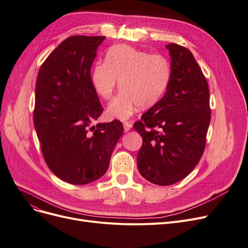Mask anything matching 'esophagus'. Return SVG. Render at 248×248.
<instances>
[{
  "instance_id": "obj_1",
  "label": "esophagus",
  "mask_w": 248,
  "mask_h": 248,
  "mask_svg": "<svg viewBox=\"0 0 248 248\" xmlns=\"http://www.w3.org/2000/svg\"><path fill=\"white\" fill-rule=\"evenodd\" d=\"M132 126H133V124L130 122H124V132L130 131L131 128H132Z\"/></svg>"
}]
</instances>
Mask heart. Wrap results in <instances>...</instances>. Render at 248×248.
I'll return each mask as SVG.
<instances>
[{
	"mask_svg": "<svg viewBox=\"0 0 248 248\" xmlns=\"http://www.w3.org/2000/svg\"><path fill=\"white\" fill-rule=\"evenodd\" d=\"M171 77L168 59L160 53H149L131 46H111L105 62L95 63L91 83L100 97L110 99L120 81L121 93L107 107L110 118L127 120L136 109L155 105L166 91Z\"/></svg>",
	"mask_w": 248,
	"mask_h": 248,
	"instance_id": "b5f03b06",
	"label": "heart"
}]
</instances>
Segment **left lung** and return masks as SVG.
Here are the masks:
<instances>
[{"mask_svg": "<svg viewBox=\"0 0 248 248\" xmlns=\"http://www.w3.org/2000/svg\"><path fill=\"white\" fill-rule=\"evenodd\" d=\"M166 48L171 57L166 93L134 124L143 138L139 171L158 186L176 184L197 166L211 122L209 85L192 53L176 44Z\"/></svg>", "mask_w": 248, "mask_h": 248, "instance_id": "obj_1", "label": "left lung"}]
</instances>
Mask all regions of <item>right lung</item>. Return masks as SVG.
<instances>
[{
	"label": "right lung",
	"mask_w": 248,
	"mask_h": 248,
	"mask_svg": "<svg viewBox=\"0 0 248 248\" xmlns=\"http://www.w3.org/2000/svg\"><path fill=\"white\" fill-rule=\"evenodd\" d=\"M105 36L64 39L39 69L35 86L34 127L46 163L71 185L100 178L124 133L122 122L90 124L103 107L91 83L96 49Z\"/></svg>",
	"instance_id": "1"
}]
</instances>
